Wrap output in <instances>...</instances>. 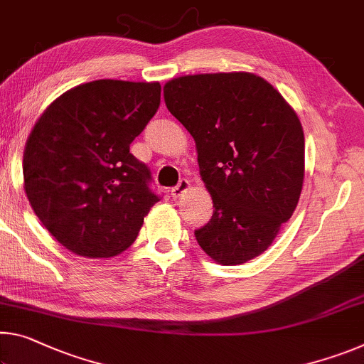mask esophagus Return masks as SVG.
I'll return each mask as SVG.
<instances>
[{
    "label": "esophagus",
    "instance_id": "esophagus-1",
    "mask_svg": "<svg viewBox=\"0 0 364 364\" xmlns=\"http://www.w3.org/2000/svg\"><path fill=\"white\" fill-rule=\"evenodd\" d=\"M189 186H191V184H189L188 180H181L175 188H171V196L173 198H180L184 191H188Z\"/></svg>",
    "mask_w": 364,
    "mask_h": 364
}]
</instances>
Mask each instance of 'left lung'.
<instances>
[{"label":"left lung","mask_w":364,"mask_h":364,"mask_svg":"<svg viewBox=\"0 0 364 364\" xmlns=\"http://www.w3.org/2000/svg\"><path fill=\"white\" fill-rule=\"evenodd\" d=\"M164 97L194 137L212 196V218L196 240L218 264L251 261L272 245L301 194L304 134L295 109L251 73L176 77Z\"/></svg>","instance_id":"left-lung-1"}]
</instances>
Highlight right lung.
<instances>
[{"mask_svg": "<svg viewBox=\"0 0 364 364\" xmlns=\"http://www.w3.org/2000/svg\"><path fill=\"white\" fill-rule=\"evenodd\" d=\"M159 82L100 79L68 90L28 136L22 171L33 212L74 255L124 251L160 196L131 142L160 107Z\"/></svg>", "mask_w": 364, "mask_h": 364, "instance_id": "obj_1", "label": "right lung"}]
</instances>
